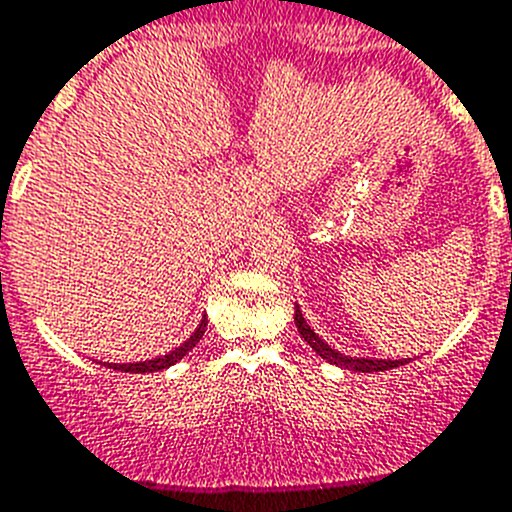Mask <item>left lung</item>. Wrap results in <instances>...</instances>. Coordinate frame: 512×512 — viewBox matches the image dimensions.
<instances>
[{
	"instance_id": "1",
	"label": "left lung",
	"mask_w": 512,
	"mask_h": 512,
	"mask_svg": "<svg viewBox=\"0 0 512 512\" xmlns=\"http://www.w3.org/2000/svg\"><path fill=\"white\" fill-rule=\"evenodd\" d=\"M294 321H296V329H299V334L304 337V342L309 344L311 349H314L316 354H319L321 359H326L329 364H337V367L342 369H352V372H387V369L392 367H399V364H405L402 359H369V357H347V354L337 352L334 347H329V344L324 342V339L319 337V334L311 329L309 324H306L304 314H301L299 304H296V311H294Z\"/></svg>"
}]
</instances>
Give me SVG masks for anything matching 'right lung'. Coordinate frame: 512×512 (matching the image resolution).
Listing matches in <instances>:
<instances>
[{"instance_id": "right-lung-1", "label": "right lung", "mask_w": 512, "mask_h": 512, "mask_svg": "<svg viewBox=\"0 0 512 512\" xmlns=\"http://www.w3.org/2000/svg\"><path fill=\"white\" fill-rule=\"evenodd\" d=\"M206 324L208 319L203 316L201 324L196 326V332L191 334V337L186 339V342L180 344V347H175L173 352L163 354V357H155V359H145V362H135V364H107V367H113V369H120V372H133V374H145V372H160V369H168L173 367L175 362H180V359L186 357L188 352H191L193 347H196L198 342H201V337L206 334Z\"/></svg>"}]
</instances>
